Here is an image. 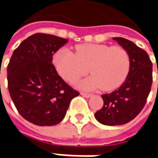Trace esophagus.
I'll return each mask as SVG.
<instances>
[{"label": "esophagus", "instance_id": "34e87169", "mask_svg": "<svg viewBox=\"0 0 158 158\" xmlns=\"http://www.w3.org/2000/svg\"><path fill=\"white\" fill-rule=\"evenodd\" d=\"M80 94L83 96V97H85V98H90L92 96L91 94H86V93H81Z\"/></svg>", "mask_w": 158, "mask_h": 158}]
</instances>
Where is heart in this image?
Segmentation results:
<instances>
[{"mask_svg": "<svg viewBox=\"0 0 158 158\" xmlns=\"http://www.w3.org/2000/svg\"><path fill=\"white\" fill-rule=\"evenodd\" d=\"M57 73L68 81H74L88 73V79L76 83L82 89L99 88L112 91L118 88L128 77L130 57L121 46L84 44L76 46L75 54L67 49H59L53 56Z\"/></svg>", "mask_w": 158, "mask_h": 158, "instance_id": "1", "label": "heart"}]
</instances>
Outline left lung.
<instances>
[{
    "mask_svg": "<svg viewBox=\"0 0 158 158\" xmlns=\"http://www.w3.org/2000/svg\"><path fill=\"white\" fill-rule=\"evenodd\" d=\"M113 40L128 52L130 69L126 80L118 89L101 95L104 105L94 116L106 126L123 125L137 116L146 103L152 85V63L148 53L126 38L114 37Z\"/></svg>",
    "mask_w": 158,
    "mask_h": 158,
    "instance_id": "1",
    "label": "left lung"
}]
</instances>
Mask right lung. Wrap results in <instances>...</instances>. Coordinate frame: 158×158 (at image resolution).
Returning <instances> with one entry per match:
<instances>
[{"label": "right lung", "instance_id": "obj_1", "mask_svg": "<svg viewBox=\"0 0 158 158\" xmlns=\"http://www.w3.org/2000/svg\"><path fill=\"white\" fill-rule=\"evenodd\" d=\"M68 42L36 33L13 52L8 65V92L22 116L37 126H53L64 118L71 101L79 94L57 74L53 54Z\"/></svg>", "mask_w": 158, "mask_h": 158}]
</instances>
